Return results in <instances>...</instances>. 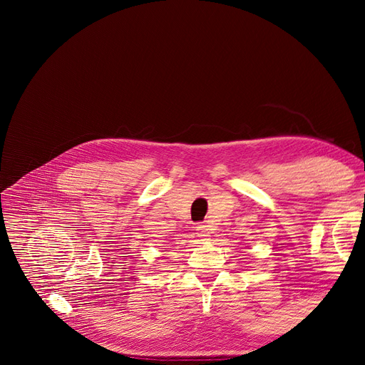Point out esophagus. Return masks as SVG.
I'll return each instance as SVG.
<instances>
[{
    "label": "esophagus",
    "instance_id": "obj_1",
    "mask_svg": "<svg viewBox=\"0 0 365 365\" xmlns=\"http://www.w3.org/2000/svg\"><path fill=\"white\" fill-rule=\"evenodd\" d=\"M197 232H198V235H200L201 238H208V237H210V229H208V226H205V225H198V226H197Z\"/></svg>",
    "mask_w": 365,
    "mask_h": 365
}]
</instances>
